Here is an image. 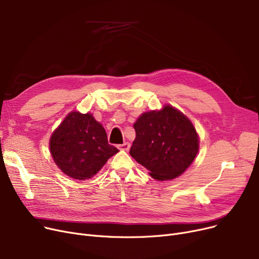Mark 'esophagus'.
<instances>
[{
	"instance_id": "esophagus-1",
	"label": "esophagus",
	"mask_w": 259,
	"mask_h": 259,
	"mask_svg": "<svg viewBox=\"0 0 259 259\" xmlns=\"http://www.w3.org/2000/svg\"><path fill=\"white\" fill-rule=\"evenodd\" d=\"M118 149H119V150H122V151H128L130 149V144L129 143H124L122 145L118 146Z\"/></svg>"
}]
</instances>
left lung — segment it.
I'll return each instance as SVG.
<instances>
[{"label":"left lung","instance_id":"left-lung-1","mask_svg":"<svg viewBox=\"0 0 259 259\" xmlns=\"http://www.w3.org/2000/svg\"><path fill=\"white\" fill-rule=\"evenodd\" d=\"M133 128L135 140L130 155L156 181L179 178L198 153L199 137L193 122L169 104L142 113Z\"/></svg>","mask_w":259,"mask_h":259}]
</instances>
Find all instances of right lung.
<instances>
[{
  "label": "right lung",
  "instance_id": "right-lung-1",
  "mask_svg": "<svg viewBox=\"0 0 259 259\" xmlns=\"http://www.w3.org/2000/svg\"><path fill=\"white\" fill-rule=\"evenodd\" d=\"M49 151L64 174L85 181L93 178L118 149L108 144L105 128L92 113L74 110L52 132Z\"/></svg>",
  "mask_w": 259,
  "mask_h": 259
}]
</instances>
